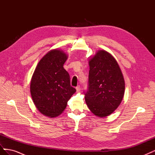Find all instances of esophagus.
Wrapping results in <instances>:
<instances>
[{
	"label": "esophagus",
	"mask_w": 155,
	"mask_h": 155,
	"mask_svg": "<svg viewBox=\"0 0 155 155\" xmlns=\"http://www.w3.org/2000/svg\"><path fill=\"white\" fill-rule=\"evenodd\" d=\"M76 91H77V92H80V91H81V87H80V86L79 85H78V87H76Z\"/></svg>",
	"instance_id": "34e87169"
}]
</instances>
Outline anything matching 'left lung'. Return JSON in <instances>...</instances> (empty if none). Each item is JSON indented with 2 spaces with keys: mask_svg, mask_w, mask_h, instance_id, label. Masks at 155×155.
<instances>
[{
  "mask_svg": "<svg viewBox=\"0 0 155 155\" xmlns=\"http://www.w3.org/2000/svg\"><path fill=\"white\" fill-rule=\"evenodd\" d=\"M88 88L85 100L94 114L105 118L114 112L123 100V74L116 59L104 50L96 51L88 59Z\"/></svg>",
  "mask_w": 155,
  "mask_h": 155,
  "instance_id": "left-lung-1",
  "label": "left lung"
}]
</instances>
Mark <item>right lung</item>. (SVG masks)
<instances>
[{
    "label": "right lung",
    "mask_w": 155,
    "mask_h": 155,
    "mask_svg": "<svg viewBox=\"0 0 155 155\" xmlns=\"http://www.w3.org/2000/svg\"><path fill=\"white\" fill-rule=\"evenodd\" d=\"M68 55L62 50L48 51L37 64L31 77L30 93L36 108L50 118L60 115L76 90L63 68Z\"/></svg>",
    "instance_id": "obj_1"
}]
</instances>
